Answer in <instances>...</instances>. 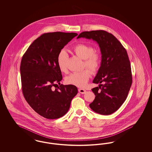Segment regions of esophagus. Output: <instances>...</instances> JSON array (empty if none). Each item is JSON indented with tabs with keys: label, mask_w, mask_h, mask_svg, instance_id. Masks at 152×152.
I'll return each instance as SVG.
<instances>
[{
	"label": "esophagus",
	"mask_w": 152,
	"mask_h": 152,
	"mask_svg": "<svg viewBox=\"0 0 152 152\" xmlns=\"http://www.w3.org/2000/svg\"><path fill=\"white\" fill-rule=\"evenodd\" d=\"M79 93L81 94H86V91L85 89H84L79 88Z\"/></svg>",
	"instance_id": "esophagus-1"
}]
</instances>
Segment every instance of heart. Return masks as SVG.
I'll list each match as a JSON object with an SVG mask.
<instances>
[{
	"label": "heart",
	"instance_id": "obj_1",
	"mask_svg": "<svg viewBox=\"0 0 152 152\" xmlns=\"http://www.w3.org/2000/svg\"><path fill=\"white\" fill-rule=\"evenodd\" d=\"M73 53L84 60V66H86L92 72H96L100 65L101 58L100 55L94 52L92 46L86 44H77L72 48ZM68 55L64 50L58 52L57 57V64L59 70L63 73H66L67 61ZM91 73L88 69L79 72H73L66 77L65 82L71 85L78 87H84L87 84L91 77Z\"/></svg>",
	"mask_w": 152,
	"mask_h": 152
}]
</instances>
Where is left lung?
Returning a JSON list of instances; mask_svg holds the SVG:
<instances>
[{
	"mask_svg": "<svg viewBox=\"0 0 152 152\" xmlns=\"http://www.w3.org/2000/svg\"><path fill=\"white\" fill-rule=\"evenodd\" d=\"M81 37L96 41L101 53V65L93 80L99 85L92 89L96 96L89 107L99 114L110 115L125 101L132 83L127 52L115 36L103 30L83 32L77 39Z\"/></svg>",
	"mask_w": 152,
	"mask_h": 152,
	"instance_id": "left-lung-1",
	"label": "left lung"
}]
</instances>
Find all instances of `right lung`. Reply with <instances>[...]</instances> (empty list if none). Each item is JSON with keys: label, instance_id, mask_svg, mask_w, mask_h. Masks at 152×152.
I'll return each instance as SVG.
<instances>
[{"label": "right lung", "instance_id": "obj_1", "mask_svg": "<svg viewBox=\"0 0 152 152\" xmlns=\"http://www.w3.org/2000/svg\"><path fill=\"white\" fill-rule=\"evenodd\" d=\"M76 33H45L29 45L20 64L22 92L31 107L40 116L56 119L68 111L78 90L73 85L61 84L63 79L57 64L58 53Z\"/></svg>", "mask_w": 152, "mask_h": 152}]
</instances>
